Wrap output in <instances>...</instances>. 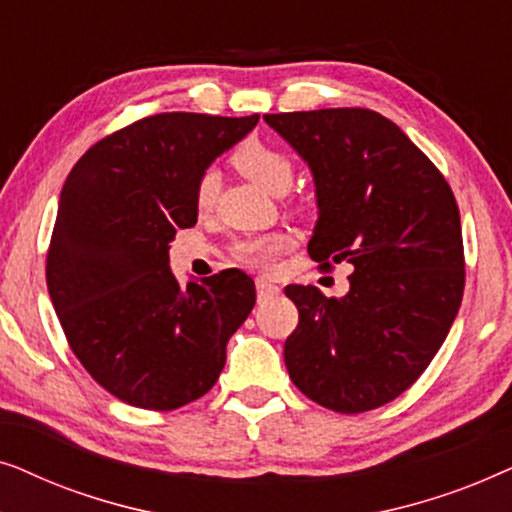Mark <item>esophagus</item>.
<instances>
[{"mask_svg":"<svg viewBox=\"0 0 512 512\" xmlns=\"http://www.w3.org/2000/svg\"><path fill=\"white\" fill-rule=\"evenodd\" d=\"M256 293H258V300L272 298V296H277V293H279V286H275V284H270V282H268V279L258 277V279H256Z\"/></svg>","mask_w":512,"mask_h":512,"instance_id":"34e87169","label":"esophagus"}]
</instances>
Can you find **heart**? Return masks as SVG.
I'll list each match as a JSON object with an SVG mask.
<instances>
[{
    "label": "heart",
    "instance_id": "heart-1",
    "mask_svg": "<svg viewBox=\"0 0 512 512\" xmlns=\"http://www.w3.org/2000/svg\"><path fill=\"white\" fill-rule=\"evenodd\" d=\"M230 163L242 177L254 181L268 193H284L289 191L296 177V165L289 153L275 146L261 142V139H247L242 142L230 156ZM216 198V177L212 172H205L195 186V207L200 212L212 209ZM291 247V237L286 233H268L254 235L242 240L235 247V258L244 265L258 270H272L277 265V258Z\"/></svg>",
    "mask_w": 512,
    "mask_h": 512
}]
</instances>
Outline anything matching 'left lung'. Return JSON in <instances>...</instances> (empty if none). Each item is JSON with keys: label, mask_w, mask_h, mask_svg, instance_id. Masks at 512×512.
<instances>
[{"label": "left lung", "mask_w": 512, "mask_h": 512, "mask_svg": "<svg viewBox=\"0 0 512 512\" xmlns=\"http://www.w3.org/2000/svg\"><path fill=\"white\" fill-rule=\"evenodd\" d=\"M263 118L314 174L319 223L307 254L326 270L354 268L342 298L286 286L298 307L286 370L328 410H375L419 380L459 312L466 261L457 200L438 167L377 111Z\"/></svg>", "instance_id": "1"}]
</instances>
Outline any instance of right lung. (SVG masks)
Segmentation results:
<instances>
[{
	"mask_svg": "<svg viewBox=\"0 0 512 512\" xmlns=\"http://www.w3.org/2000/svg\"><path fill=\"white\" fill-rule=\"evenodd\" d=\"M258 118L144 116L90 146L62 186L48 293L76 359L123 403L167 412L198 401L254 310V282L237 268L179 286L170 242L198 221L209 163Z\"/></svg>",
	"mask_w": 512,
	"mask_h": 512,
	"instance_id": "1",
	"label": "right lung"
}]
</instances>
